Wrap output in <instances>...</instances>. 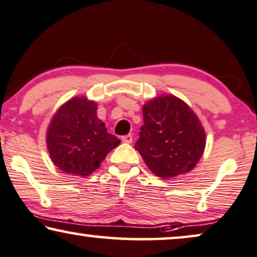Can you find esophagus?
I'll return each instance as SVG.
<instances>
[{
    "label": "esophagus",
    "instance_id": "34e87169",
    "mask_svg": "<svg viewBox=\"0 0 257 257\" xmlns=\"http://www.w3.org/2000/svg\"><path fill=\"white\" fill-rule=\"evenodd\" d=\"M122 142L124 143H132L133 142V136L129 134V135H125V136H122Z\"/></svg>",
    "mask_w": 257,
    "mask_h": 257
}]
</instances>
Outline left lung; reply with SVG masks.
<instances>
[{"mask_svg":"<svg viewBox=\"0 0 257 257\" xmlns=\"http://www.w3.org/2000/svg\"><path fill=\"white\" fill-rule=\"evenodd\" d=\"M142 112L135 149L147 167L162 179L193 170L206 148V132L193 109L181 98L164 94L146 102Z\"/></svg>","mask_w":257,"mask_h":257,"instance_id":"left-lung-1","label":"left lung"}]
</instances>
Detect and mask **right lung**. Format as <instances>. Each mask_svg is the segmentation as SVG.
<instances>
[{
  "instance_id": "obj_1",
  "label": "right lung",
  "mask_w": 257,
  "mask_h": 257,
  "mask_svg": "<svg viewBox=\"0 0 257 257\" xmlns=\"http://www.w3.org/2000/svg\"><path fill=\"white\" fill-rule=\"evenodd\" d=\"M96 110V102L76 96L63 103L53 115L46 142L57 169L74 176L90 175L100 168L107 154L121 143L107 132Z\"/></svg>"
}]
</instances>
